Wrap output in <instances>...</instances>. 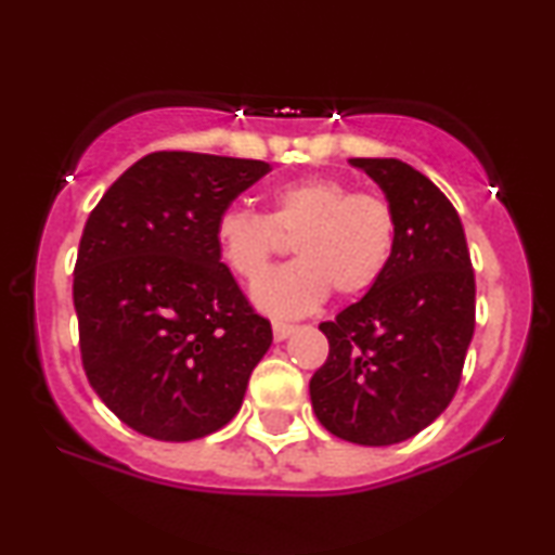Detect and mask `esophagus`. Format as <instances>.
Wrapping results in <instances>:
<instances>
[{
  "label": "esophagus",
  "instance_id": "1",
  "mask_svg": "<svg viewBox=\"0 0 555 555\" xmlns=\"http://www.w3.org/2000/svg\"><path fill=\"white\" fill-rule=\"evenodd\" d=\"M295 331L293 323H283V321H275L272 323V336H275V340H285L291 338V333Z\"/></svg>",
  "mask_w": 555,
  "mask_h": 555
}]
</instances>
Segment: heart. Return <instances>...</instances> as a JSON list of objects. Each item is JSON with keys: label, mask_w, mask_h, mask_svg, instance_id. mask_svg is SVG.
<instances>
[{"label": "heart", "mask_w": 555, "mask_h": 555, "mask_svg": "<svg viewBox=\"0 0 555 555\" xmlns=\"http://www.w3.org/2000/svg\"><path fill=\"white\" fill-rule=\"evenodd\" d=\"M278 231L298 233L299 260L261 274L279 246ZM219 255L234 275L255 280L253 300L272 315H302L328 298L374 287L397 247V215L384 194L340 177H306L272 194L270 217L230 207L217 217Z\"/></svg>", "instance_id": "heart-1"}]
</instances>
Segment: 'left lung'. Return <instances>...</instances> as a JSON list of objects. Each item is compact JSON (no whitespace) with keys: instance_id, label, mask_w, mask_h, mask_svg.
Listing matches in <instances>:
<instances>
[{"instance_id":"8db88e82","label":"left lung","mask_w":555,"mask_h":555,"mask_svg":"<svg viewBox=\"0 0 555 555\" xmlns=\"http://www.w3.org/2000/svg\"><path fill=\"white\" fill-rule=\"evenodd\" d=\"M397 215V247L359 302L321 323L328 359L310 378L318 422L386 447L429 427L460 386L475 333V272L452 202L399 158H348Z\"/></svg>"}]
</instances>
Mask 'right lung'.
Segmentation results:
<instances>
[{
  "label": "right lung",
  "mask_w": 555,
  "mask_h": 555,
  "mask_svg": "<svg viewBox=\"0 0 555 555\" xmlns=\"http://www.w3.org/2000/svg\"><path fill=\"white\" fill-rule=\"evenodd\" d=\"M270 164L158 151L90 211L75 262L82 369L103 404L162 442H192L240 412L272 344L219 262L217 217Z\"/></svg>",
  "instance_id": "1"
}]
</instances>
